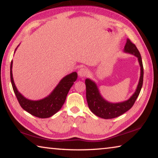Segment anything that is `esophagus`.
<instances>
[{"mask_svg": "<svg viewBox=\"0 0 158 158\" xmlns=\"http://www.w3.org/2000/svg\"><path fill=\"white\" fill-rule=\"evenodd\" d=\"M88 73H89V71L85 68H81L78 72V74L80 77H85L88 74Z\"/></svg>", "mask_w": 158, "mask_h": 158, "instance_id": "esophagus-1", "label": "esophagus"}]
</instances>
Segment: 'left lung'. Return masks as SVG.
I'll list each match as a JSON object with an SVG mask.
<instances>
[{"mask_svg":"<svg viewBox=\"0 0 158 158\" xmlns=\"http://www.w3.org/2000/svg\"><path fill=\"white\" fill-rule=\"evenodd\" d=\"M124 52L132 53L138 58L141 67V75L137 90L129 100L123 102L111 103L102 97L97 85L89 79H85V84L86 88V100L89 107L93 114L98 117L105 119L114 118L123 114L132 107L136 100L139 95L143 85V67L139 52L135 44L127 39L124 48Z\"/></svg>","mask_w":158,"mask_h":158,"instance_id":"obj_1","label":"left lung"}]
</instances>
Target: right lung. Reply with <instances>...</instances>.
Listing matches in <instances>:
<instances>
[{"label": "right lung", "mask_w": 158, "mask_h": 158, "mask_svg": "<svg viewBox=\"0 0 158 158\" xmlns=\"http://www.w3.org/2000/svg\"><path fill=\"white\" fill-rule=\"evenodd\" d=\"M12 60L10 64V79L13 90L20 106L29 114L40 118H49L60 110L65 102L69 89L77 79V73L74 72L61 79L55 89L47 98L40 100H30L23 97L16 88L12 77Z\"/></svg>", "instance_id": "obj_1"}]
</instances>
